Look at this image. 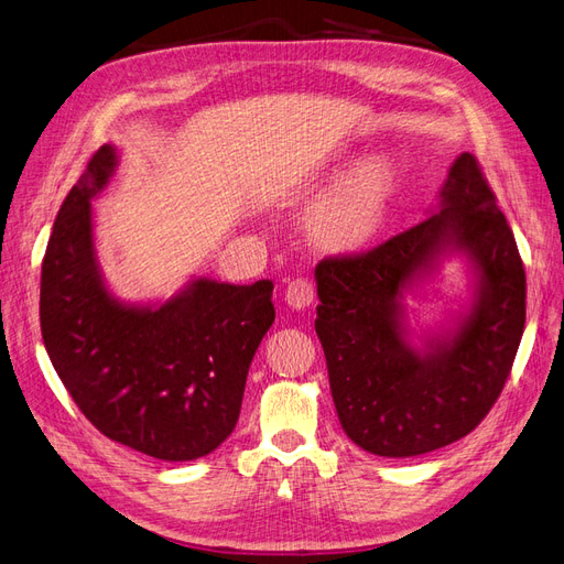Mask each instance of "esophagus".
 Masks as SVG:
<instances>
[{
	"instance_id": "1",
	"label": "esophagus",
	"mask_w": 564,
	"mask_h": 564,
	"mask_svg": "<svg viewBox=\"0 0 564 564\" xmlns=\"http://www.w3.org/2000/svg\"><path fill=\"white\" fill-rule=\"evenodd\" d=\"M314 297H316V290L306 279L290 281V285L285 288V302L290 308H295V312H304L306 306H312Z\"/></svg>"
}]
</instances>
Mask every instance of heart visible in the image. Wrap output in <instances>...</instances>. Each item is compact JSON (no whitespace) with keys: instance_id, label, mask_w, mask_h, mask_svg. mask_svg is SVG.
Returning a JSON list of instances; mask_svg holds the SVG:
<instances>
[{"instance_id":"1","label":"heart","mask_w":564,"mask_h":564,"mask_svg":"<svg viewBox=\"0 0 564 564\" xmlns=\"http://www.w3.org/2000/svg\"><path fill=\"white\" fill-rule=\"evenodd\" d=\"M398 198V171L387 156L360 161L325 192L306 215V239L330 256H354L368 248Z\"/></svg>"}]
</instances>
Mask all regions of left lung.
<instances>
[{"mask_svg": "<svg viewBox=\"0 0 564 564\" xmlns=\"http://www.w3.org/2000/svg\"><path fill=\"white\" fill-rule=\"evenodd\" d=\"M416 227L356 258L316 267V335L339 424L379 457H416L474 431L499 398L524 330V269L516 236L474 154L447 171ZM462 257L471 297L414 345L413 296Z\"/></svg>", "mask_w": 564, "mask_h": 564, "instance_id": "8db88e82", "label": "left lung"}]
</instances>
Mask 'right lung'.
<instances>
[{
    "label": "right lung",
    "instance_id": "right-lung-1",
    "mask_svg": "<svg viewBox=\"0 0 564 564\" xmlns=\"http://www.w3.org/2000/svg\"><path fill=\"white\" fill-rule=\"evenodd\" d=\"M117 163V148L102 144L53 225L40 293L44 347L72 401L107 438L161 462H192L239 422L248 368L276 316L274 283L194 276L166 302L115 295L90 202Z\"/></svg>",
    "mask_w": 564,
    "mask_h": 564
}]
</instances>
